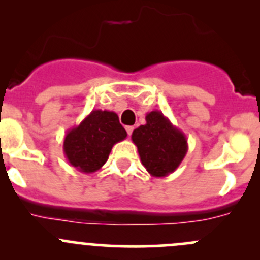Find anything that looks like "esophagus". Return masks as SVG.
Masks as SVG:
<instances>
[{
  "mask_svg": "<svg viewBox=\"0 0 260 260\" xmlns=\"http://www.w3.org/2000/svg\"><path fill=\"white\" fill-rule=\"evenodd\" d=\"M133 129H135V128H133V127H132V125H127V127H125V131H127L128 136H131V135H132Z\"/></svg>",
  "mask_w": 260,
  "mask_h": 260,
  "instance_id": "obj_1",
  "label": "esophagus"
}]
</instances>
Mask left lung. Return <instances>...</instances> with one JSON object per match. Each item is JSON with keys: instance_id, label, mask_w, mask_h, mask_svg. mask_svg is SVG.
I'll return each mask as SVG.
<instances>
[{"instance_id": "obj_1", "label": "left lung", "mask_w": 260, "mask_h": 260, "mask_svg": "<svg viewBox=\"0 0 260 260\" xmlns=\"http://www.w3.org/2000/svg\"><path fill=\"white\" fill-rule=\"evenodd\" d=\"M132 141L141 162L153 177H166L176 171L188 149L185 133L159 111L146 114V124L133 131Z\"/></svg>"}]
</instances>
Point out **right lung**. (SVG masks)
Here are the masks:
<instances>
[{
    "label": "right lung",
    "instance_id": "1",
    "mask_svg": "<svg viewBox=\"0 0 260 260\" xmlns=\"http://www.w3.org/2000/svg\"><path fill=\"white\" fill-rule=\"evenodd\" d=\"M125 137L127 132L117 113L95 109L68 131L62 149L73 167L83 174H93L106 164L112 147Z\"/></svg>",
    "mask_w": 260,
    "mask_h": 260
}]
</instances>
